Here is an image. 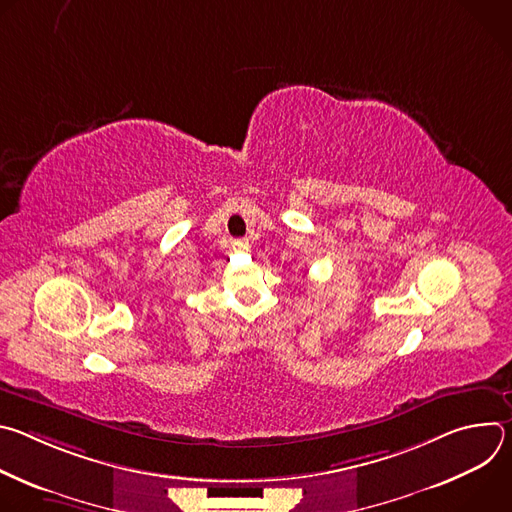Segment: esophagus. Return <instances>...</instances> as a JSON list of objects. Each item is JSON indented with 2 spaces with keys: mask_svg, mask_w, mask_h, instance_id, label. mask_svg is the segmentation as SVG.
Wrapping results in <instances>:
<instances>
[{
  "mask_svg": "<svg viewBox=\"0 0 512 512\" xmlns=\"http://www.w3.org/2000/svg\"><path fill=\"white\" fill-rule=\"evenodd\" d=\"M233 249L235 251H249V241L247 239H237V241H233Z\"/></svg>",
  "mask_w": 512,
  "mask_h": 512,
  "instance_id": "esophagus-1",
  "label": "esophagus"
}]
</instances>
